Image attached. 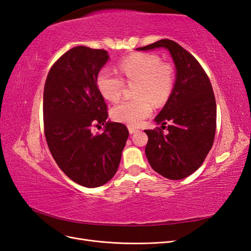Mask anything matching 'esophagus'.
Wrapping results in <instances>:
<instances>
[{"instance_id":"1","label":"esophagus","mask_w":251,"mask_h":251,"mask_svg":"<svg viewBox=\"0 0 251 251\" xmlns=\"http://www.w3.org/2000/svg\"><path fill=\"white\" fill-rule=\"evenodd\" d=\"M139 130L138 128H136L134 126H128V132H130V134H134V133H137Z\"/></svg>"}]
</instances>
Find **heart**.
<instances>
[{"label": "heart", "instance_id": "b5f03b06", "mask_svg": "<svg viewBox=\"0 0 251 251\" xmlns=\"http://www.w3.org/2000/svg\"><path fill=\"white\" fill-rule=\"evenodd\" d=\"M119 70L128 82H137L135 87L137 98L116 104L112 109V116L119 123L137 126L153 112L151 100L156 104L168 100L174 88V69L170 64L162 63L157 54L136 53L120 63ZM124 85L123 77L109 69H103L97 75V89L110 101L119 100Z\"/></svg>", "mask_w": 251, "mask_h": 251}]
</instances>
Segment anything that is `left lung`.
<instances>
[{
    "label": "left lung",
    "mask_w": 251,
    "mask_h": 251,
    "mask_svg": "<svg viewBox=\"0 0 251 251\" xmlns=\"http://www.w3.org/2000/svg\"><path fill=\"white\" fill-rule=\"evenodd\" d=\"M164 48L176 69L172 93L155 123L164 128L146 130L149 141L146 155L151 169L171 180L188 177L206 158L215 139L217 105L211 83L191 53L171 40H160L137 51Z\"/></svg>",
    "instance_id": "8db88e82"
}]
</instances>
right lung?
<instances>
[{
    "mask_svg": "<svg viewBox=\"0 0 251 251\" xmlns=\"http://www.w3.org/2000/svg\"><path fill=\"white\" fill-rule=\"evenodd\" d=\"M108 52L78 46L52 66L44 88V127L49 150L68 177L94 188L116 174L128 131L107 120V104L96 86L97 75L108 63ZM94 124L104 125L93 134Z\"/></svg>",
    "mask_w": 251,
    "mask_h": 251,
    "instance_id": "add662e5",
    "label": "right lung"
}]
</instances>
